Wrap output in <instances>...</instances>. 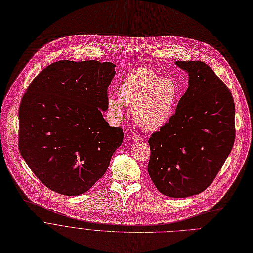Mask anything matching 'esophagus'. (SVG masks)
Wrapping results in <instances>:
<instances>
[{
    "label": "esophagus",
    "mask_w": 253,
    "mask_h": 253,
    "mask_svg": "<svg viewBox=\"0 0 253 253\" xmlns=\"http://www.w3.org/2000/svg\"><path fill=\"white\" fill-rule=\"evenodd\" d=\"M131 140L134 141V142H139V141H142V140H143V137H142L140 134L134 132V133L131 134Z\"/></svg>",
    "instance_id": "1"
}]
</instances>
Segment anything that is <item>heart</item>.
Returning <instances> with one entry per match:
<instances>
[{
  "instance_id": "heart-1",
  "label": "heart",
  "mask_w": 253,
  "mask_h": 253,
  "mask_svg": "<svg viewBox=\"0 0 253 253\" xmlns=\"http://www.w3.org/2000/svg\"><path fill=\"white\" fill-rule=\"evenodd\" d=\"M179 88L171 78H162L156 72L135 69L126 74L118 86V97L111 95L108 107L114 121L124 117V106L132 109L135 124L144 129H157L173 114Z\"/></svg>"
}]
</instances>
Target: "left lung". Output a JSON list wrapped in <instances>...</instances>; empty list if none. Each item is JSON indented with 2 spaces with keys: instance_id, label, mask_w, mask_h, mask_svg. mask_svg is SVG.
<instances>
[{
  "instance_id": "1",
  "label": "left lung",
  "mask_w": 253,
  "mask_h": 253,
  "mask_svg": "<svg viewBox=\"0 0 253 253\" xmlns=\"http://www.w3.org/2000/svg\"><path fill=\"white\" fill-rule=\"evenodd\" d=\"M189 76L175 114L148 139L149 176L160 192L186 197L214 180L233 147V96L212 69L199 61H177Z\"/></svg>"
}]
</instances>
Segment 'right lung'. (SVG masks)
<instances>
[{"label":"right lung","mask_w":253,"mask_h":253,"mask_svg":"<svg viewBox=\"0 0 253 253\" xmlns=\"http://www.w3.org/2000/svg\"><path fill=\"white\" fill-rule=\"evenodd\" d=\"M115 65L59 61L30 84L19 109V150L39 180L65 195L106 173L124 132L103 118Z\"/></svg>","instance_id":"add662e5"}]
</instances>
